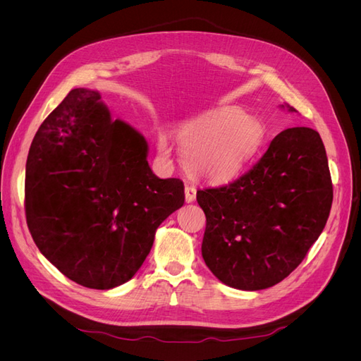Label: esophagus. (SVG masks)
I'll use <instances>...</instances> for the list:
<instances>
[{
	"label": "esophagus",
	"mask_w": 361,
	"mask_h": 361,
	"mask_svg": "<svg viewBox=\"0 0 361 361\" xmlns=\"http://www.w3.org/2000/svg\"><path fill=\"white\" fill-rule=\"evenodd\" d=\"M195 195H197V190H195L192 185H187V187H185V202L192 203L195 200Z\"/></svg>",
	"instance_id": "1"
}]
</instances>
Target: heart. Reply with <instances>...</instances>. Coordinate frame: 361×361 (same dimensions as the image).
I'll use <instances>...</instances> for the list:
<instances>
[{
    "label": "heart",
    "mask_w": 361,
    "mask_h": 361,
    "mask_svg": "<svg viewBox=\"0 0 361 361\" xmlns=\"http://www.w3.org/2000/svg\"><path fill=\"white\" fill-rule=\"evenodd\" d=\"M265 138L264 125L236 106L204 113L185 123L178 134L185 167L211 182H224L241 173ZM158 150L162 157L170 155L166 135L158 138Z\"/></svg>",
    "instance_id": "heart-1"
}]
</instances>
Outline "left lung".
Here are the masks:
<instances>
[{"label":"left lung","mask_w":361,"mask_h":361,"mask_svg":"<svg viewBox=\"0 0 361 361\" xmlns=\"http://www.w3.org/2000/svg\"><path fill=\"white\" fill-rule=\"evenodd\" d=\"M197 202L206 215L202 256L212 274L241 290L277 285L301 264L330 215L333 185L319 134L285 129L244 176L197 191Z\"/></svg>","instance_id":"left-lung-1"}]
</instances>
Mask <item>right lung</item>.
Masks as SVG:
<instances>
[{"label": "right lung", "mask_w": 361, "mask_h": 361, "mask_svg": "<svg viewBox=\"0 0 361 361\" xmlns=\"http://www.w3.org/2000/svg\"><path fill=\"white\" fill-rule=\"evenodd\" d=\"M146 138L113 120L101 93L73 89L39 128L25 167V214L40 253L90 289L133 279L157 228L183 206L180 179L149 167Z\"/></svg>", "instance_id": "1"}]
</instances>
